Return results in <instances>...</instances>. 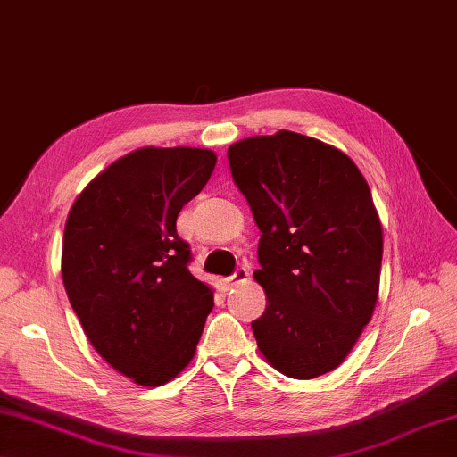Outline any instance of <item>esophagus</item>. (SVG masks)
<instances>
[{
	"label": "esophagus",
	"mask_w": 457,
	"mask_h": 457,
	"mask_svg": "<svg viewBox=\"0 0 457 457\" xmlns=\"http://www.w3.org/2000/svg\"><path fill=\"white\" fill-rule=\"evenodd\" d=\"M247 277H249V273H247V269H244V267H239L234 275L231 277H228V287H237V285H241V283H245L247 280Z\"/></svg>",
	"instance_id": "obj_1"
}]
</instances>
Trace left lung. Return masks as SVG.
Masks as SVG:
<instances>
[{
    "label": "left lung",
    "instance_id": "1",
    "mask_svg": "<svg viewBox=\"0 0 457 457\" xmlns=\"http://www.w3.org/2000/svg\"><path fill=\"white\" fill-rule=\"evenodd\" d=\"M228 161L261 229V355L290 378L334 371L378 296L383 228L367 180L345 153L287 129L234 143Z\"/></svg>",
    "mask_w": 457,
    "mask_h": 457
}]
</instances>
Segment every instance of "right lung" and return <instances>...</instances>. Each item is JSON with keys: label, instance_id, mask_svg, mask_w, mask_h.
I'll use <instances>...</instances> for the list:
<instances>
[{"label": "right lung", "instance_id": "right-lung-1", "mask_svg": "<svg viewBox=\"0 0 457 457\" xmlns=\"http://www.w3.org/2000/svg\"><path fill=\"white\" fill-rule=\"evenodd\" d=\"M216 161L210 149H137L102 170L68 212V300L104 361L141 386L169 383L192 361L213 308V290L188 270L177 218Z\"/></svg>", "mask_w": 457, "mask_h": 457}]
</instances>
